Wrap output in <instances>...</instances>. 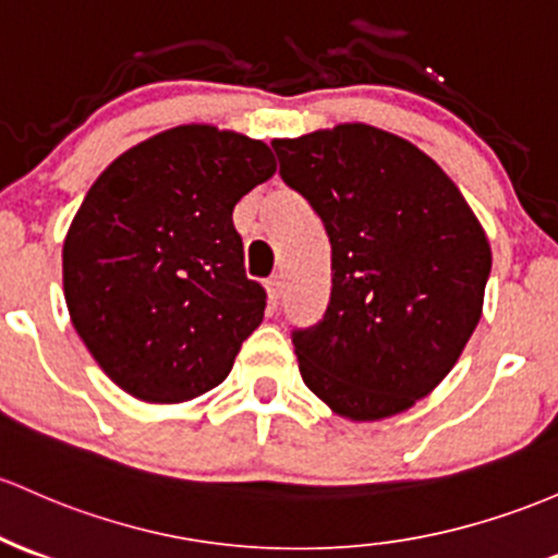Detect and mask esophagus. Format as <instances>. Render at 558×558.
Here are the masks:
<instances>
[{
  "instance_id": "obj_1",
  "label": "esophagus",
  "mask_w": 558,
  "mask_h": 558,
  "mask_svg": "<svg viewBox=\"0 0 558 558\" xmlns=\"http://www.w3.org/2000/svg\"><path fill=\"white\" fill-rule=\"evenodd\" d=\"M280 293H283V278H280V275H272V278L267 280V304H269V310L278 307Z\"/></svg>"
}]
</instances>
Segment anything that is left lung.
<instances>
[{
	"instance_id": "obj_1",
	"label": "left lung",
	"mask_w": 558,
	"mask_h": 558,
	"mask_svg": "<svg viewBox=\"0 0 558 558\" xmlns=\"http://www.w3.org/2000/svg\"><path fill=\"white\" fill-rule=\"evenodd\" d=\"M272 148L330 238L328 310L293 330L304 384L349 421L413 408L482 317L493 251L480 219L437 161L376 126L339 124Z\"/></svg>"
}]
</instances>
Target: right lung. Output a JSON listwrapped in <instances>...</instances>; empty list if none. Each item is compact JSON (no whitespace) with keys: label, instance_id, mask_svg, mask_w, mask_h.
Segmentation results:
<instances>
[{"label":"right lung","instance_id":"1","mask_svg":"<svg viewBox=\"0 0 558 558\" xmlns=\"http://www.w3.org/2000/svg\"><path fill=\"white\" fill-rule=\"evenodd\" d=\"M275 169L262 140L185 124L121 153L84 195L63 243L65 304L126 395L174 405L228 378L267 304L232 209Z\"/></svg>","mask_w":558,"mask_h":558}]
</instances>
